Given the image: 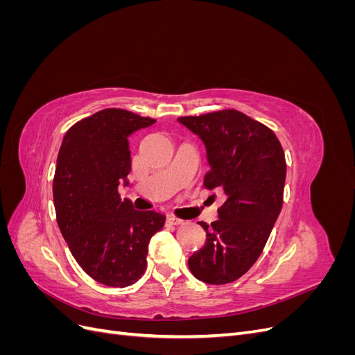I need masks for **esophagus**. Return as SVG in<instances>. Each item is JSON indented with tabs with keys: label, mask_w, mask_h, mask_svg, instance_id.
<instances>
[{
	"label": "esophagus",
	"mask_w": 355,
	"mask_h": 355,
	"mask_svg": "<svg viewBox=\"0 0 355 355\" xmlns=\"http://www.w3.org/2000/svg\"><path fill=\"white\" fill-rule=\"evenodd\" d=\"M184 223V219H179L175 214H168L167 216V225H182Z\"/></svg>",
	"instance_id": "34e87169"
}]
</instances>
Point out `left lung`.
<instances>
[{"instance_id": "8db88e82", "label": "left lung", "mask_w": 355, "mask_h": 355, "mask_svg": "<svg viewBox=\"0 0 355 355\" xmlns=\"http://www.w3.org/2000/svg\"><path fill=\"white\" fill-rule=\"evenodd\" d=\"M178 120L206 145L210 167L204 188H219L227 196L216 222H198L206 244L188 266L204 283H232L261 256L280 214L286 180L282 144L270 127L237 110Z\"/></svg>"}]
</instances>
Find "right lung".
Instances as JSON below:
<instances>
[{
  "label": "right lung",
  "mask_w": 355,
  "mask_h": 355,
  "mask_svg": "<svg viewBox=\"0 0 355 355\" xmlns=\"http://www.w3.org/2000/svg\"><path fill=\"white\" fill-rule=\"evenodd\" d=\"M155 120L106 108L75 123L62 141L53 179V200L63 239L93 280L127 287L145 272L148 244L166 218L135 210L121 200L132 159L128 137Z\"/></svg>",
  "instance_id": "obj_1"
}]
</instances>
